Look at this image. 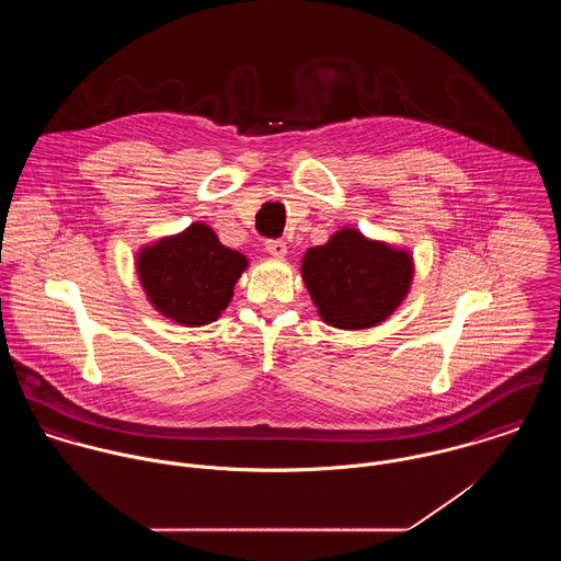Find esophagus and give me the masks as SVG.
<instances>
[{
	"instance_id": "esophagus-1",
	"label": "esophagus",
	"mask_w": 561,
	"mask_h": 561,
	"mask_svg": "<svg viewBox=\"0 0 561 561\" xmlns=\"http://www.w3.org/2000/svg\"><path fill=\"white\" fill-rule=\"evenodd\" d=\"M265 250L276 256V259H283L287 254V243L283 240H267L265 241Z\"/></svg>"
}]
</instances>
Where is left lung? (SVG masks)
Segmentation results:
<instances>
[{
  "mask_svg": "<svg viewBox=\"0 0 561 561\" xmlns=\"http://www.w3.org/2000/svg\"><path fill=\"white\" fill-rule=\"evenodd\" d=\"M300 272L321 320L341 330H363L400 307L414 263L405 250L341 229L323 245L307 250Z\"/></svg>",
  "mask_w": 561,
  "mask_h": 561,
  "instance_id": "8db88e82",
  "label": "left lung"
}]
</instances>
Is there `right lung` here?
Segmentation results:
<instances>
[{
	"label": "right lung",
	"mask_w": 561,
	"mask_h": 561,
	"mask_svg": "<svg viewBox=\"0 0 561 561\" xmlns=\"http://www.w3.org/2000/svg\"><path fill=\"white\" fill-rule=\"evenodd\" d=\"M149 302L181 325L218 320L233 298L248 259L227 245L203 222L183 233L145 245L136 259Z\"/></svg>",
	"instance_id": "1"
}]
</instances>
